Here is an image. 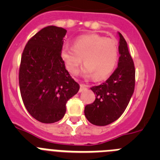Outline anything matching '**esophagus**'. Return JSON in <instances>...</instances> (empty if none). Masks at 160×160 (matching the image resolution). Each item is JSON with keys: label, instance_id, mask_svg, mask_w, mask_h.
I'll return each mask as SVG.
<instances>
[{"label": "esophagus", "instance_id": "1", "mask_svg": "<svg viewBox=\"0 0 160 160\" xmlns=\"http://www.w3.org/2000/svg\"><path fill=\"white\" fill-rule=\"evenodd\" d=\"M87 85L81 84V85H80V90H79V91H80V92H82V90H86V89H87Z\"/></svg>", "mask_w": 160, "mask_h": 160}]
</instances>
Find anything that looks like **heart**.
I'll return each mask as SVG.
<instances>
[{
	"mask_svg": "<svg viewBox=\"0 0 160 160\" xmlns=\"http://www.w3.org/2000/svg\"><path fill=\"white\" fill-rule=\"evenodd\" d=\"M61 56L73 75L78 73L83 60L86 76L94 75L95 79L101 80L115 69L118 58V42L98 33L82 35L74 41L73 46H63Z\"/></svg>",
	"mask_w": 160,
	"mask_h": 160,
	"instance_id": "1",
	"label": "heart"
}]
</instances>
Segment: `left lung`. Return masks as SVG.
<instances>
[{"mask_svg":"<svg viewBox=\"0 0 160 160\" xmlns=\"http://www.w3.org/2000/svg\"><path fill=\"white\" fill-rule=\"evenodd\" d=\"M118 35V67L107 81L90 88L95 94V100L85 107V116L96 126L108 125L118 119L128 107L135 90V65L127 42L120 32Z\"/></svg>","mask_w":160,"mask_h":160,"instance_id":"left-lung-1","label":"left lung"}]
</instances>
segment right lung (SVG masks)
Listing matches in <instances>:
<instances>
[{
	"label": "right lung",
	"mask_w": 160,
	"mask_h": 160,
	"mask_svg": "<svg viewBox=\"0 0 160 160\" xmlns=\"http://www.w3.org/2000/svg\"><path fill=\"white\" fill-rule=\"evenodd\" d=\"M66 33V29L53 25L43 28L28 41L22 55V101L31 116L43 123L62 119L66 102L79 90L61 56Z\"/></svg>",
	"instance_id": "obj_1"
}]
</instances>
